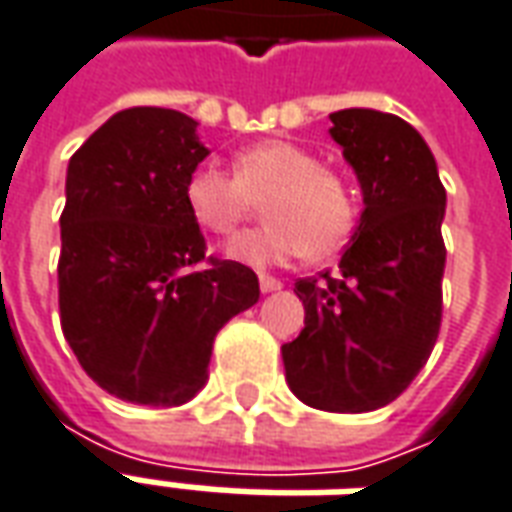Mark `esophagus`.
Masks as SVG:
<instances>
[{"mask_svg":"<svg viewBox=\"0 0 512 512\" xmlns=\"http://www.w3.org/2000/svg\"><path fill=\"white\" fill-rule=\"evenodd\" d=\"M260 290L263 293H274V290H282V282L274 277H260Z\"/></svg>","mask_w":512,"mask_h":512,"instance_id":"esophagus-1","label":"esophagus"}]
</instances>
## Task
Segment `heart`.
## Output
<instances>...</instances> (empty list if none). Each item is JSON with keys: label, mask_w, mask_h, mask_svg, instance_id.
<instances>
[{"label": "heart", "mask_w": 512, "mask_h": 512, "mask_svg": "<svg viewBox=\"0 0 512 512\" xmlns=\"http://www.w3.org/2000/svg\"><path fill=\"white\" fill-rule=\"evenodd\" d=\"M186 205L213 235H233L263 205L268 222L227 246V257L249 268L285 266L307 252L332 255L359 219L351 180L288 139L244 147L233 158V175L211 164L197 167L186 180Z\"/></svg>", "instance_id": "heart-1"}]
</instances>
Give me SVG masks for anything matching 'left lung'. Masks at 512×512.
Listing matches in <instances>:
<instances>
[{"mask_svg":"<svg viewBox=\"0 0 512 512\" xmlns=\"http://www.w3.org/2000/svg\"><path fill=\"white\" fill-rule=\"evenodd\" d=\"M329 117L365 211L340 271L296 282L304 329L282 345V362L307 406L362 414L392 403L436 345L447 191L430 147L406 120L376 109Z\"/></svg>","mask_w":512,"mask_h":512,"instance_id":"left-lung-1","label":"left lung"}]
</instances>
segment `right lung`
<instances>
[{
  "label": "right lung",
  "mask_w": 512,
  "mask_h": 512,
  "mask_svg": "<svg viewBox=\"0 0 512 512\" xmlns=\"http://www.w3.org/2000/svg\"><path fill=\"white\" fill-rule=\"evenodd\" d=\"M197 120L134 106L71 156L60 216L62 334L84 373L136 406H180L208 378L213 337L260 299L252 268L205 260L186 180Z\"/></svg>",
  "instance_id": "1"
}]
</instances>
